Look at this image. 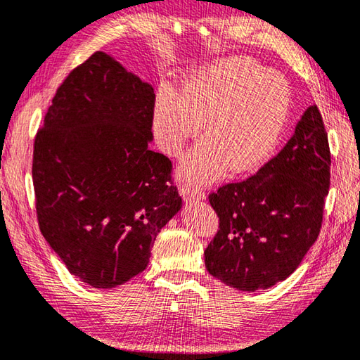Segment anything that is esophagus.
<instances>
[{"label":"esophagus","mask_w":360,"mask_h":360,"mask_svg":"<svg viewBox=\"0 0 360 360\" xmlns=\"http://www.w3.org/2000/svg\"><path fill=\"white\" fill-rule=\"evenodd\" d=\"M179 193L184 201L187 202H192V201H200L204 198V193L201 192L200 188H195V187H190V186H181L179 187Z\"/></svg>","instance_id":"1"}]
</instances>
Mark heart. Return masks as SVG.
Instances as JSON below:
<instances>
[{"mask_svg":"<svg viewBox=\"0 0 360 360\" xmlns=\"http://www.w3.org/2000/svg\"><path fill=\"white\" fill-rule=\"evenodd\" d=\"M287 81L250 59L212 63L187 76L181 95L160 87L154 103L153 126L158 143L178 156L201 131L206 139L179 165L188 184H204L226 167L242 173L259 167L273 153L290 114Z\"/></svg>","mask_w":360,"mask_h":360,"instance_id":"1","label":"heart"}]
</instances>
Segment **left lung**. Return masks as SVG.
<instances>
[{"instance_id":"1","label":"left lung","mask_w":360,"mask_h":360,"mask_svg":"<svg viewBox=\"0 0 360 360\" xmlns=\"http://www.w3.org/2000/svg\"><path fill=\"white\" fill-rule=\"evenodd\" d=\"M329 182L328 132L311 105L278 156L209 195L220 229L204 251L207 271L243 292L287 279L320 234Z\"/></svg>"}]
</instances>
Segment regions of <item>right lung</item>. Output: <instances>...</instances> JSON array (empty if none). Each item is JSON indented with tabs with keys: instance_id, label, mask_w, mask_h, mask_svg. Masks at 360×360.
Returning a JSON list of instances; mask_svg holds the SVG:
<instances>
[{
	"instance_id": "add662e5",
	"label": "right lung",
	"mask_w": 360,
	"mask_h": 360,
	"mask_svg": "<svg viewBox=\"0 0 360 360\" xmlns=\"http://www.w3.org/2000/svg\"><path fill=\"white\" fill-rule=\"evenodd\" d=\"M154 101L150 84L96 51L60 84L35 136L40 231L91 287L112 288L142 273L182 206L172 160L148 148Z\"/></svg>"
}]
</instances>
